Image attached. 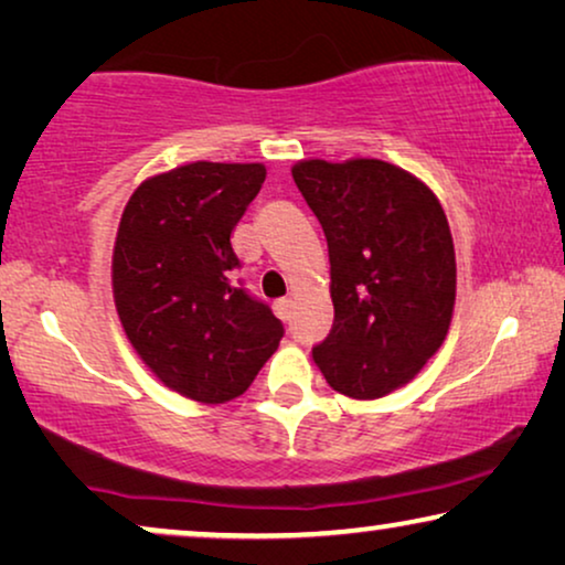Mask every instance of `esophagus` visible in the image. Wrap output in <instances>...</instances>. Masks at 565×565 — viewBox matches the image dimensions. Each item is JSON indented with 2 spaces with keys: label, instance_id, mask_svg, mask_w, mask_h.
<instances>
[{
  "label": "esophagus",
  "instance_id": "34e87169",
  "mask_svg": "<svg viewBox=\"0 0 565 565\" xmlns=\"http://www.w3.org/2000/svg\"><path fill=\"white\" fill-rule=\"evenodd\" d=\"M275 313H277V319L290 321V313H292V300H290V298H280V300H275Z\"/></svg>",
  "mask_w": 565,
  "mask_h": 565
}]
</instances>
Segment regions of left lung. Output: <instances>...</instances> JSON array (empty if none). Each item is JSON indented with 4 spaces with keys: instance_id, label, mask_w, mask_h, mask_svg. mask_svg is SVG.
I'll return each instance as SVG.
<instances>
[{
    "instance_id": "left-lung-1",
    "label": "left lung",
    "mask_w": 565,
    "mask_h": 565,
    "mask_svg": "<svg viewBox=\"0 0 565 565\" xmlns=\"http://www.w3.org/2000/svg\"><path fill=\"white\" fill-rule=\"evenodd\" d=\"M329 244L334 327L313 362L331 388L373 401L414 381L452 321V234L435 192L381 159L292 164Z\"/></svg>"
}]
</instances>
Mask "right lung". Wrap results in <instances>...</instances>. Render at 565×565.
<instances>
[{"mask_svg":"<svg viewBox=\"0 0 565 565\" xmlns=\"http://www.w3.org/2000/svg\"><path fill=\"white\" fill-rule=\"evenodd\" d=\"M265 164L190 161L138 184L113 249V298L130 347L198 404L249 388L282 323L231 280V231L265 182Z\"/></svg>","mask_w":565,"mask_h":565,"instance_id":"add662e5","label":"right lung"}]
</instances>
